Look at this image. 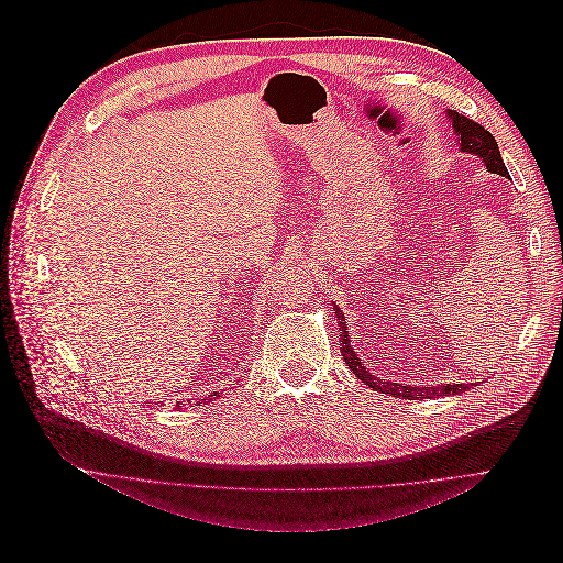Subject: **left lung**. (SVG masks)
<instances>
[{
  "label": "left lung",
  "mask_w": 563,
  "mask_h": 563,
  "mask_svg": "<svg viewBox=\"0 0 563 563\" xmlns=\"http://www.w3.org/2000/svg\"><path fill=\"white\" fill-rule=\"evenodd\" d=\"M449 119L453 124V133L457 135V145L465 155H474L479 157L490 174H498L507 178V166L500 157L498 143L493 135L482 126L472 122L465 114H457L455 110H449ZM333 314L338 317L340 323V352H343V360L347 362V366L352 368V373L360 378L364 385L383 391V395L389 397H406V399H432V397H449V395H457V391L470 389L467 385H439V387H413V385H401V383H391V380H378L376 376H371L368 368L362 364L360 354L354 352V347L350 345L347 338V321L343 317V310H333Z\"/></svg>",
  "instance_id": "8db88e82"
}]
</instances>
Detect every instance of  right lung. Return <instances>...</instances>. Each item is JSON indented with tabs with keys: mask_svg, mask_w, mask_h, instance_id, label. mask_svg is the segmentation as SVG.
<instances>
[{
	"mask_svg": "<svg viewBox=\"0 0 563 563\" xmlns=\"http://www.w3.org/2000/svg\"><path fill=\"white\" fill-rule=\"evenodd\" d=\"M220 395V391H216V395H209V397H218ZM203 401H207V399H203Z\"/></svg>",
	"mask_w": 563,
	"mask_h": 563,
	"instance_id": "1",
	"label": "right lung"
}]
</instances>
